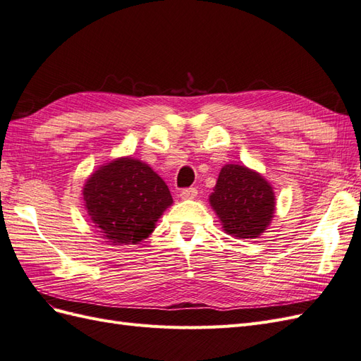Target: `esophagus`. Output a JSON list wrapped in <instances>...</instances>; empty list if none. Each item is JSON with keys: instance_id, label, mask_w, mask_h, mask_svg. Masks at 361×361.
I'll list each match as a JSON object with an SVG mask.
<instances>
[{"instance_id": "esophagus-1", "label": "esophagus", "mask_w": 361, "mask_h": 361, "mask_svg": "<svg viewBox=\"0 0 361 361\" xmlns=\"http://www.w3.org/2000/svg\"><path fill=\"white\" fill-rule=\"evenodd\" d=\"M179 195H180V199H183V200H192V199L197 197V190H195V188H185V190L180 191Z\"/></svg>"}]
</instances>
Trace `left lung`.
<instances>
[{
  "instance_id": "8db88e82",
  "label": "left lung",
  "mask_w": 361,
  "mask_h": 361,
  "mask_svg": "<svg viewBox=\"0 0 361 361\" xmlns=\"http://www.w3.org/2000/svg\"><path fill=\"white\" fill-rule=\"evenodd\" d=\"M224 232L235 238H257L267 231L276 211L269 182L255 170L226 164L209 195Z\"/></svg>"
}]
</instances>
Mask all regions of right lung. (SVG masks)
<instances>
[{"mask_svg": "<svg viewBox=\"0 0 361 361\" xmlns=\"http://www.w3.org/2000/svg\"><path fill=\"white\" fill-rule=\"evenodd\" d=\"M82 195L94 228L113 245L143 241L173 203L166 182L146 162L130 157L97 169Z\"/></svg>", "mask_w": 361, "mask_h": 361, "instance_id": "obj_1", "label": "right lung"}]
</instances>
